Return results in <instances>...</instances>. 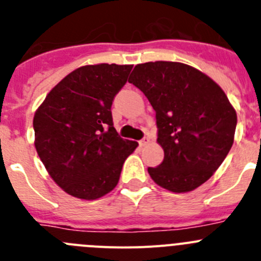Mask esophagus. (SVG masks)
Wrapping results in <instances>:
<instances>
[{
    "instance_id": "esophagus-1",
    "label": "esophagus",
    "mask_w": 261,
    "mask_h": 261,
    "mask_svg": "<svg viewBox=\"0 0 261 261\" xmlns=\"http://www.w3.org/2000/svg\"><path fill=\"white\" fill-rule=\"evenodd\" d=\"M149 142H150V137L149 136H146V137H143L142 140L140 141V146H145V145H147Z\"/></svg>"
}]
</instances>
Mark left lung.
<instances>
[{
    "label": "left lung",
    "mask_w": 261,
    "mask_h": 261,
    "mask_svg": "<svg viewBox=\"0 0 261 261\" xmlns=\"http://www.w3.org/2000/svg\"><path fill=\"white\" fill-rule=\"evenodd\" d=\"M129 83L146 95L155 110L158 143L164 159L150 177L173 193L204 184L231 149L236 110L224 90L194 67L178 62L137 64Z\"/></svg>",
    "instance_id": "8db88e82"
}]
</instances>
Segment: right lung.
Segmentation results:
<instances>
[{"label": "right lung", "instance_id": "add662e5", "mask_svg": "<svg viewBox=\"0 0 261 261\" xmlns=\"http://www.w3.org/2000/svg\"><path fill=\"white\" fill-rule=\"evenodd\" d=\"M132 64H94L72 71L35 112V146L50 177L67 194L93 200L118 185L138 143L114 128L111 106Z\"/></svg>", "mask_w": 261, "mask_h": 261}]
</instances>
